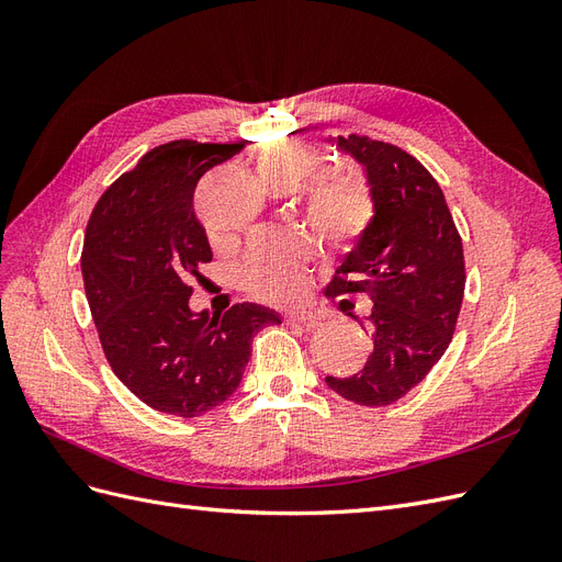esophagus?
Here are the masks:
<instances>
[{
	"mask_svg": "<svg viewBox=\"0 0 562 562\" xmlns=\"http://www.w3.org/2000/svg\"><path fill=\"white\" fill-rule=\"evenodd\" d=\"M288 323H300V326H307V328H314L321 323V316L314 314V312H291L285 316Z\"/></svg>",
	"mask_w": 562,
	"mask_h": 562,
	"instance_id": "obj_1",
	"label": "esophagus"
}]
</instances>
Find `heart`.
Here are the masks:
<instances>
[{"label":"heart","mask_w":562,"mask_h":562,"mask_svg":"<svg viewBox=\"0 0 562 562\" xmlns=\"http://www.w3.org/2000/svg\"><path fill=\"white\" fill-rule=\"evenodd\" d=\"M255 168L269 190L288 192L318 171L321 155L304 143L277 140L258 151ZM307 217L330 244L353 246L375 220V199L359 178H328L307 192ZM307 252V244L297 236H258L244 255L239 279L252 295L283 300L295 293Z\"/></svg>","instance_id":"1"}]
</instances>
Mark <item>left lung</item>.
I'll return each instance as SVG.
<instances>
[{"label":"left lung","mask_w":562,"mask_h":562,"mask_svg":"<svg viewBox=\"0 0 562 562\" xmlns=\"http://www.w3.org/2000/svg\"><path fill=\"white\" fill-rule=\"evenodd\" d=\"M337 147L366 168L375 220L335 269L326 297L372 302V351L361 372L326 382L347 401L380 407L403 398L446 353L464 297V248L443 192L413 155L356 133Z\"/></svg>","instance_id":"8db88e82"}]
</instances>
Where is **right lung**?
Instances as JSON below:
<instances>
[{"mask_svg":"<svg viewBox=\"0 0 562 562\" xmlns=\"http://www.w3.org/2000/svg\"><path fill=\"white\" fill-rule=\"evenodd\" d=\"M241 149L196 140L149 149L98 199L83 236V288L105 359L131 394L166 415L199 417L225 403L255 333L281 323L250 302L213 316L190 310V283L213 260L196 182Z\"/></svg>","mask_w":562,"mask_h":562,"instance_id":"1","label":"right lung"}]
</instances>
